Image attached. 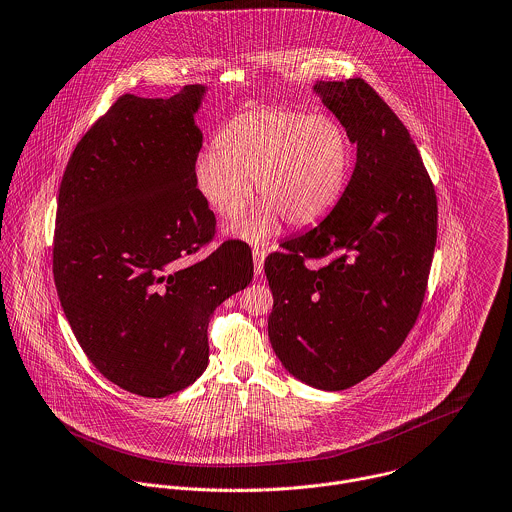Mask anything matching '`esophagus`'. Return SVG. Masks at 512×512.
I'll return each mask as SVG.
<instances>
[{
	"label": "esophagus",
	"instance_id": "1",
	"mask_svg": "<svg viewBox=\"0 0 512 512\" xmlns=\"http://www.w3.org/2000/svg\"><path fill=\"white\" fill-rule=\"evenodd\" d=\"M263 263H265V251L255 247L253 249V265H255V275L257 277L263 273Z\"/></svg>",
	"mask_w": 512,
	"mask_h": 512
}]
</instances>
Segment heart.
<instances>
[{"label": "heart", "instance_id": "b5f03b06", "mask_svg": "<svg viewBox=\"0 0 512 512\" xmlns=\"http://www.w3.org/2000/svg\"><path fill=\"white\" fill-rule=\"evenodd\" d=\"M351 141L329 115L293 109H253L233 117L217 135L215 151L193 167L197 193L223 217H237L255 185L261 201L227 233L263 243L285 217L303 227L323 219L345 193Z\"/></svg>", "mask_w": 512, "mask_h": 512}]
</instances>
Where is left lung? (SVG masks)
<instances>
[{
	"label": "left lung",
	"instance_id": "obj_1",
	"mask_svg": "<svg viewBox=\"0 0 512 512\" xmlns=\"http://www.w3.org/2000/svg\"><path fill=\"white\" fill-rule=\"evenodd\" d=\"M313 91L357 145L333 211L265 261L273 293L269 341L281 365L321 391L357 385L413 329L437 245V197L417 145L363 79ZM305 258H327L319 269Z\"/></svg>",
	"mask_w": 512,
	"mask_h": 512
}]
</instances>
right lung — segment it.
Instances as JSON below:
<instances>
[{"instance_id": "1", "label": "right lung", "mask_w": 512, "mask_h": 512, "mask_svg": "<svg viewBox=\"0 0 512 512\" xmlns=\"http://www.w3.org/2000/svg\"><path fill=\"white\" fill-rule=\"evenodd\" d=\"M207 85L169 99L121 95L65 167L53 279L93 367L141 397H167L207 369L213 311L253 279L251 249L227 241L185 265L215 231L193 167Z\"/></svg>"}]
</instances>
